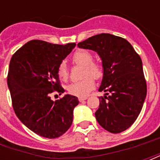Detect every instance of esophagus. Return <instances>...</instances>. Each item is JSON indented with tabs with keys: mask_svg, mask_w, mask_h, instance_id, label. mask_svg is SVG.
Masks as SVG:
<instances>
[{
	"mask_svg": "<svg viewBox=\"0 0 160 160\" xmlns=\"http://www.w3.org/2000/svg\"><path fill=\"white\" fill-rule=\"evenodd\" d=\"M86 99H87V98H79V101H80V102H83V101H85Z\"/></svg>",
	"mask_w": 160,
	"mask_h": 160,
	"instance_id": "obj_1",
	"label": "esophagus"
}]
</instances>
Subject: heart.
<instances>
[{
	"instance_id": "obj_1",
	"label": "heart",
	"mask_w": 160,
	"mask_h": 160,
	"mask_svg": "<svg viewBox=\"0 0 160 160\" xmlns=\"http://www.w3.org/2000/svg\"><path fill=\"white\" fill-rule=\"evenodd\" d=\"M72 62L74 65L84 67L82 76L85 79L70 84L68 87V92L76 97L86 98L95 87L93 79L100 80L104 76V68L100 63L94 62L92 54L86 49H80L73 53ZM57 74L62 80L68 79L69 71L66 63L61 62L58 65Z\"/></svg>"
}]
</instances>
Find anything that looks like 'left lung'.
Returning <instances> with one entry per match:
<instances>
[{
	"mask_svg": "<svg viewBox=\"0 0 160 160\" xmlns=\"http://www.w3.org/2000/svg\"><path fill=\"white\" fill-rule=\"evenodd\" d=\"M78 47L92 49L102 59L104 76L98 91L108 96L99 97L98 122L113 134L126 130L137 119L147 96L141 57L125 38L109 33L91 37Z\"/></svg>",
	"mask_w": 160,
	"mask_h": 160,
	"instance_id": "8db88e82",
	"label": "left lung"
}]
</instances>
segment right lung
I'll list each match as a JSON object with an SVG mask.
<instances>
[{
    "label": "right lung",
    "instance_id": "add662e5",
    "mask_svg": "<svg viewBox=\"0 0 160 160\" xmlns=\"http://www.w3.org/2000/svg\"><path fill=\"white\" fill-rule=\"evenodd\" d=\"M75 45L32 40L18 49L10 61L8 85L13 111L26 127L42 137H59L73 122L78 98L68 94L53 101L50 94L65 92L57 67Z\"/></svg>",
    "mask_w": 160,
    "mask_h": 160
}]
</instances>
